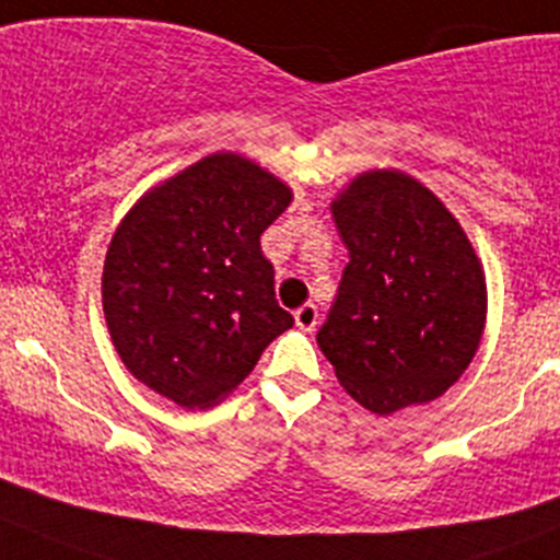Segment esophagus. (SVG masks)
I'll return each instance as SVG.
<instances>
[{"mask_svg":"<svg viewBox=\"0 0 560 560\" xmlns=\"http://www.w3.org/2000/svg\"><path fill=\"white\" fill-rule=\"evenodd\" d=\"M294 322H296V327L311 332V329H316V324H318V307L313 305V302H307V305H302L300 311L294 313Z\"/></svg>","mask_w":560,"mask_h":560,"instance_id":"esophagus-1","label":"esophagus"}]
</instances>
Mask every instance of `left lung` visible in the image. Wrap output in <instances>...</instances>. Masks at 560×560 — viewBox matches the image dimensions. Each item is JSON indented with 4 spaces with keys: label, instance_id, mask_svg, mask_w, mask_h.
Here are the masks:
<instances>
[{
    "label": "left lung",
    "instance_id": "obj_1",
    "mask_svg": "<svg viewBox=\"0 0 560 560\" xmlns=\"http://www.w3.org/2000/svg\"><path fill=\"white\" fill-rule=\"evenodd\" d=\"M349 249L316 340L354 401L376 415L443 396L487 318L483 271L459 222L396 170L365 173L332 203Z\"/></svg>",
    "mask_w": 560,
    "mask_h": 560
}]
</instances>
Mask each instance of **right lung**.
Here are the masks:
<instances>
[{
  "label": "right lung",
  "instance_id": "add662e5",
  "mask_svg": "<svg viewBox=\"0 0 560 560\" xmlns=\"http://www.w3.org/2000/svg\"><path fill=\"white\" fill-rule=\"evenodd\" d=\"M291 189L236 153H211L148 191L112 236L104 316L126 369L186 409L225 398L294 327L275 300L260 233Z\"/></svg>",
  "mask_w": 560,
  "mask_h": 560
}]
</instances>
